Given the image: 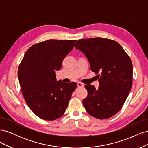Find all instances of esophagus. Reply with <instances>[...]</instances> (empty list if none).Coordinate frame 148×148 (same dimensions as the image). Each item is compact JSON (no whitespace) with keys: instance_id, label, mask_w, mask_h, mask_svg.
Returning a JSON list of instances; mask_svg holds the SVG:
<instances>
[{"instance_id":"obj_1","label":"esophagus","mask_w":148,"mask_h":148,"mask_svg":"<svg viewBox=\"0 0 148 148\" xmlns=\"http://www.w3.org/2000/svg\"><path fill=\"white\" fill-rule=\"evenodd\" d=\"M77 86L79 88H83L84 87V84H83L81 82H78V83H77Z\"/></svg>"}]
</instances>
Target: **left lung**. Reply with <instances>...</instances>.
Listing matches in <instances>:
<instances>
[{
	"label": "left lung",
	"mask_w": 148,
	"mask_h": 148,
	"mask_svg": "<svg viewBox=\"0 0 148 148\" xmlns=\"http://www.w3.org/2000/svg\"><path fill=\"white\" fill-rule=\"evenodd\" d=\"M77 50L88 59L91 70L99 77L97 89L86 84L88 96L83 101L87 112L99 119L112 117L121 109L131 90L133 65L123 47L102 38L79 39Z\"/></svg>",
	"instance_id": "left-lung-1"
}]
</instances>
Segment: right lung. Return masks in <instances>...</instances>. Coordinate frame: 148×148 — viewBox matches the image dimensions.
Instances as JSON below:
<instances>
[{
    "mask_svg": "<svg viewBox=\"0 0 148 148\" xmlns=\"http://www.w3.org/2000/svg\"><path fill=\"white\" fill-rule=\"evenodd\" d=\"M76 41L47 40L34 44L25 53L18 77L26 104L39 118L54 120L65 113L77 84L57 82L56 71L61 69Z\"/></svg>",
    "mask_w": 148,
    "mask_h": 148,
    "instance_id": "obj_1",
    "label": "right lung"
}]
</instances>
